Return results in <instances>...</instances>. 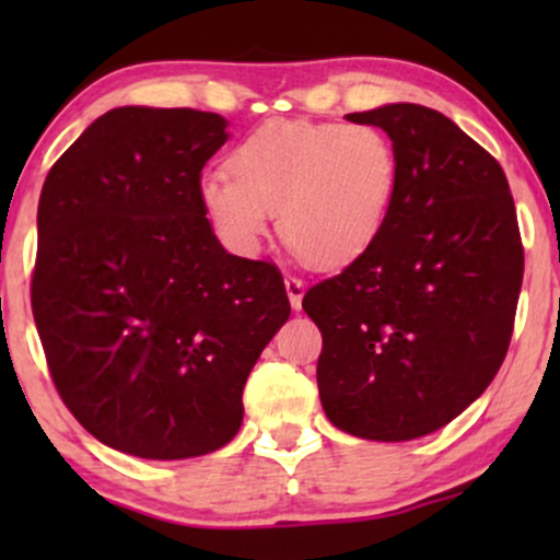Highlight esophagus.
I'll use <instances>...</instances> for the list:
<instances>
[{"mask_svg":"<svg viewBox=\"0 0 560 560\" xmlns=\"http://www.w3.org/2000/svg\"><path fill=\"white\" fill-rule=\"evenodd\" d=\"M284 287H287V294H289V302H292V307H294V311H300L302 294H305V281H302L300 276L287 273L284 276Z\"/></svg>","mask_w":560,"mask_h":560,"instance_id":"1","label":"esophagus"}]
</instances>
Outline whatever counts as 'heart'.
<instances>
[{"label":"heart","mask_w":560,"mask_h":560,"mask_svg":"<svg viewBox=\"0 0 560 560\" xmlns=\"http://www.w3.org/2000/svg\"><path fill=\"white\" fill-rule=\"evenodd\" d=\"M231 172L205 173L197 189L221 240L249 253L279 213L289 247L324 268L371 249L400 184L395 144L369 124L268 120L236 144Z\"/></svg>","instance_id":"obj_1"}]
</instances>
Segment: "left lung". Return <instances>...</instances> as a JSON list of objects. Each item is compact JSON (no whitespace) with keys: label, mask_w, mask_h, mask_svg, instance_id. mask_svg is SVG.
Returning <instances> with one entry per match:
<instances>
[{"label":"left lung","mask_w":560,"mask_h":560,"mask_svg":"<svg viewBox=\"0 0 560 560\" xmlns=\"http://www.w3.org/2000/svg\"><path fill=\"white\" fill-rule=\"evenodd\" d=\"M389 133L400 160L378 240L302 298L324 337L318 392L347 434H432L490 387L524 279L516 205L500 163L423 105L350 113Z\"/></svg>","instance_id":"8db88e82"}]
</instances>
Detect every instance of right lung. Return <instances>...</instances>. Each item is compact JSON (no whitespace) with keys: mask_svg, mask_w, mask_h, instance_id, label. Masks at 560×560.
<instances>
[{"mask_svg":"<svg viewBox=\"0 0 560 560\" xmlns=\"http://www.w3.org/2000/svg\"><path fill=\"white\" fill-rule=\"evenodd\" d=\"M226 120L115 107L47 173L31 307L75 421L120 453L178 460L242 427V392L289 318L281 271L229 255L199 205Z\"/></svg>","mask_w":560,"mask_h":560,"instance_id":"obj_1","label":"right lung"}]
</instances>
